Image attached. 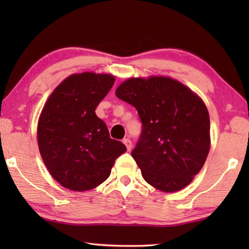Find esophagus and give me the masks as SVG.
I'll return each instance as SVG.
<instances>
[{"mask_svg": "<svg viewBox=\"0 0 249 249\" xmlns=\"http://www.w3.org/2000/svg\"><path fill=\"white\" fill-rule=\"evenodd\" d=\"M123 142L126 146V148H127V150L129 151L130 149H132V141L129 140V138H124L123 140Z\"/></svg>", "mask_w": 249, "mask_h": 249, "instance_id": "esophagus-1", "label": "esophagus"}]
</instances>
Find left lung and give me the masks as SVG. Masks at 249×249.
<instances>
[{
    "label": "left lung",
    "instance_id": "left-lung-1",
    "mask_svg": "<svg viewBox=\"0 0 249 249\" xmlns=\"http://www.w3.org/2000/svg\"><path fill=\"white\" fill-rule=\"evenodd\" d=\"M116 96L133 105L142 121L132 156L146 182L163 192L187 187L210 150V116L203 101L166 77L128 79Z\"/></svg>",
    "mask_w": 249,
    "mask_h": 249
}]
</instances>
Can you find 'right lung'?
<instances>
[{
    "label": "right lung",
    "mask_w": 249,
    "mask_h": 249,
    "mask_svg": "<svg viewBox=\"0 0 249 249\" xmlns=\"http://www.w3.org/2000/svg\"><path fill=\"white\" fill-rule=\"evenodd\" d=\"M114 81L109 74L70 75L41 111L37 129L41 158L53 179L69 190L98 187L126 151L123 142L109 137L107 126L95 114Z\"/></svg>",
    "instance_id": "1"
}]
</instances>
